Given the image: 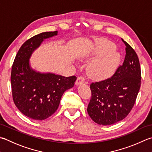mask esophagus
I'll list each match as a JSON object with an SVG mask.
<instances>
[{
  "mask_svg": "<svg viewBox=\"0 0 152 152\" xmlns=\"http://www.w3.org/2000/svg\"><path fill=\"white\" fill-rule=\"evenodd\" d=\"M85 82V78H84L83 76H79L78 77V78H77L76 81V85H79V84H83Z\"/></svg>",
  "mask_w": 152,
  "mask_h": 152,
  "instance_id": "34e87169",
  "label": "esophagus"
}]
</instances>
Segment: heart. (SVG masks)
<instances>
[{"instance_id": "obj_1", "label": "heart", "mask_w": 152, "mask_h": 152, "mask_svg": "<svg viewBox=\"0 0 152 152\" xmlns=\"http://www.w3.org/2000/svg\"><path fill=\"white\" fill-rule=\"evenodd\" d=\"M100 54L101 55L91 61L88 70L93 76L103 78L110 76L114 72L120 56L117 50L113 48V45L105 40L98 43L92 52L93 55Z\"/></svg>"}]
</instances>
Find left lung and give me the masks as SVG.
Returning a JSON list of instances; mask_svg holds the SVG:
<instances>
[{
	"label": "left lung",
	"instance_id": "left-lung-1",
	"mask_svg": "<svg viewBox=\"0 0 152 152\" xmlns=\"http://www.w3.org/2000/svg\"><path fill=\"white\" fill-rule=\"evenodd\" d=\"M126 55L113 75L90 84L91 97L88 113L95 123L111 125L124 119L134 105L141 85V69L138 55L130 45Z\"/></svg>",
	"mask_w": 152,
	"mask_h": 152
}]
</instances>
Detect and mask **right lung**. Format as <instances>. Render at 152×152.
Instances as JSON below:
<instances>
[{"label":"right lung","mask_w":152,"mask_h":152,"mask_svg":"<svg viewBox=\"0 0 152 152\" xmlns=\"http://www.w3.org/2000/svg\"><path fill=\"white\" fill-rule=\"evenodd\" d=\"M57 31L43 32L29 39L20 48L11 71V86L14 104L20 111L32 119L42 121L57 110L64 91L72 88L77 78L33 70L29 58L45 39Z\"/></svg>","instance_id":"obj_1"}]
</instances>
